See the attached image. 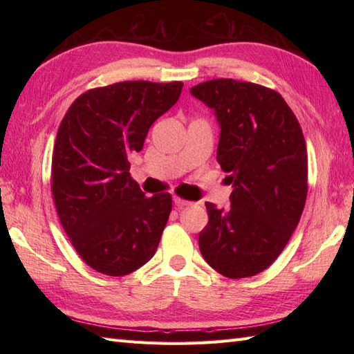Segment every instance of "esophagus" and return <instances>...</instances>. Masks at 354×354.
<instances>
[{
	"label": "esophagus",
	"instance_id": "esophagus-1",
	"mask_svg": "<svg viewBox=\"0 0 354 354\" xmlns=\"http://www.w3.org/2000/svg\"><path fill=\"white\" fill-rule=\"evenodd\" d=\"M173 201H175V204H176L178 207H184V205H189V204H190L189 201H185V199L179 198V196H175V199H173Z\"/></svg>",
	"mask_w": 354,
	"mask_h": 354
}]
</instances>
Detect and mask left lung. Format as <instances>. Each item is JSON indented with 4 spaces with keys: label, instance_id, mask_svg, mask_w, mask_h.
Instances as JSON below:
<instances>
[{
    "label": "left lung",
    "instance_id": "1",
    "mask_svg": "<svg viewBox=\"0 0 354 354\" xmlns=\"http://www.w3.org/2000/svg\"><path fill=\"white\" fill-rule=\"evenodd\" d=\"M221 124L217 162L232 184L227 208L207 202L202 257L227 278L268 269L281 254L307 198V149L298 120L277 91L214 79L190 88Z\"/></svg>",
    "mask_w": 354,
    "mask_h": 354
}]
</instances>
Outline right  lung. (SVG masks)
<instances>
[{"mask_svg": "<svg viewBox=\"0 0 354 354\" xmlns=\"http://www.w3.org/2000/svg\"><path fill=\"white\" fill-rule=\"evenodd\" d=\"M183 86L127 80L93 88L62 118L51 158L53 201L74 250L97 272L127 275L156 252L171 196L147 198L129 175V158Z\"/></svg>", "mask_w": 354, "mask_h": 354, "instance_id": "1", "label": "right lung"}]
</instances>
